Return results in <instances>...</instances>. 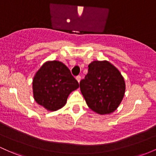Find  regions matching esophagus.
Listing matches in <instances>:
<instances>
[{
    "label": "esophagus",
    "instance_id": "esophagus-1",
    "mask_svg": "<svg viewBox=\"0 0 156 156\" xmlns=\"http://www.w3.org/2000/svg\"><path fill=\"white\" fill-rule=\"evenodd\" d=\"M76 78V80L78 81V83H79L80 81H81V76H80V75H78V76H76V78Z\"/></svg>",
    "mask_w": 156,
    "mask_h": 156
}]
</instances>
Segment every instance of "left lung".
Listing matches in <instances>:
<instances>
[{
	"instance_id": "8db88e82",
	"label": "left lung",
	"mask_w": 156,
	"mask_h": 156,
	"mask_svg": "<svg viewBox=\"0 0 156 156\" xmlns=\"http://www.w3.org/2000/svg\"><path fill=\"white\" fill-rule=\"evenodd\" d=\"M80 82L88 107L101 115L110 114L119 107L125 92V81L119 70L107 61H94Z\"/></svg>"
}]
</instances>
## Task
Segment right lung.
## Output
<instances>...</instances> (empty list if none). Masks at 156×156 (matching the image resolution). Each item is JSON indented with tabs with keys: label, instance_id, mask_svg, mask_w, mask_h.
<instances>
[{
	"label": "right lung",
	"instance_id": "add662e5",
	"mask_svg": "<svg viewBox=\"0 0 156 156\" xmlns=\"http://www.w3.org/2000/svg\"><path fill=\"white\" fill-rule=\"evenodd\" d=\"M79 87L66 65L58 61H47L41 66L32 81L35 101L49 111L62 108L72 92Z\"/></svg>",
	"mask_w": 156,
	"mask_h": 156
}]
</instances>
